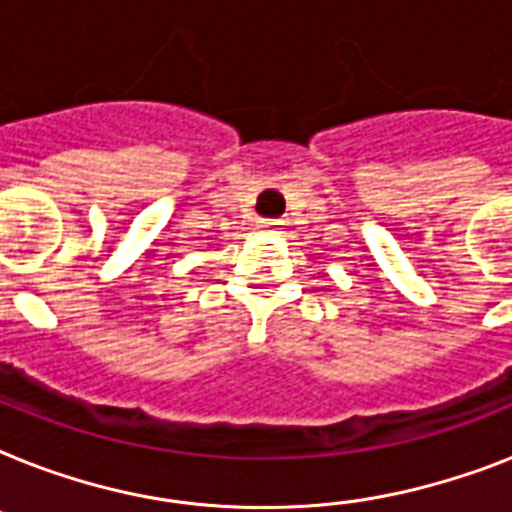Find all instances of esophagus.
Returning a JSON list of instances; mask_svg holds the SVG:
<instances>
[{
	"mask_svg": "<svg viewBox=\"0 0 512 512\" xmlns=\"http://www.w3.org/2000/svg\"><path fill=\"white\" fill-rule=\"evenodd\" d=\"M281 226H284L281 220H260V223H257V228H260V231H265V234H278V231H281Z\"/></svg>",
	"mask_w": 512,
	"mask_h": 512,
	"instance_id": "obj_1",
	"label": "esophagus"
}]
</instances>
